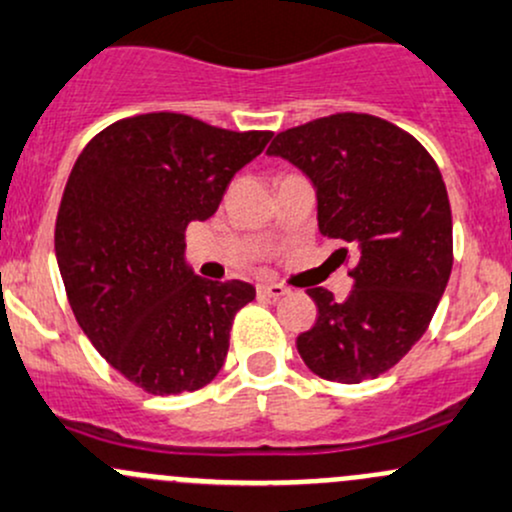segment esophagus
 Wrapping results in <instances>:
<instances>
[{
    "label": "esophagus",
    "mask_w": 512,
    "mask_h": 512,
    "mask_svg": "<svg viewBox=\"0 0 512 512\" xmlns=\"http://www.w3.org/2000/svg\"><path fill=\"white\" fill-rule=\"evenodd\" d=\"M257 292L265 294V297L279 299V297H284V294H287L289 289L284 287V284H277V282H262V284H257Z\"/></svg>",
    "instance_id": "34e87169"
}]
</instances>
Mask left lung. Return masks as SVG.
I'll return each instance as SVG.
<instances>
[{"instance_id":"1","label":"left lung","mask_w":512,"mask_h":512,"mask_svg":"<svg viewBox=\"0 0 512 512\" xmlns=\"http://www.w3.org/2000/svg\"><path fill=\"white\" fill-rule=\"evenodd\" d=\"M267 154L311 181L321 235L358 255L346 301L306 292L319 314L297 338L301 360L336 383L378 378L427 331L454 265L439 166L405 129L358 112L279 132Z\"/></svg>"}]
</instances>
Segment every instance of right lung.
Listing matches in <instances>:
<instances>
[{"instance_id":"add662e5","label":"right lung","mask_w":512,"mask_h":512,"mask_svg":"<svg viewBox=\"0 0 512 512\" xmlns=\"http://www.w3.org/2000/svg\"><path fill=\"white\" fill-rule=\"evenodd\" d=\"M272 132H230L179 112L102 129L80 152L56 218V260L85 336L152 395L208 385L255 287L186 262V228L218 211Z\"/></svg>"}]
</instances>
